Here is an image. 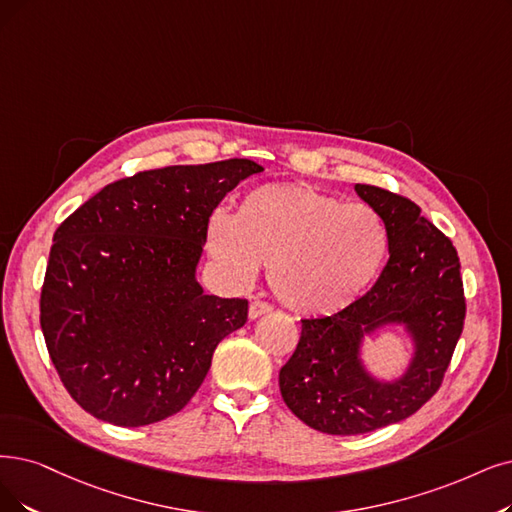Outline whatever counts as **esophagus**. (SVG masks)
I'll return each mask as SVG.
<instances>
[{
  "instance_id": "esophagus-1",
  "label": "esophagus",
  "mask_w": 512,
  "mask_h": 512,
  "mask_svg": "<svg viewBox=\"0 0 512 512\" xmlns=\"http://www.w3.org/2000/svg\"><path fill=\"white\" fill-rule=\"evenodd\" d=\"M271 311V304H267V302H262V300H252L250 302V319H258L260 315H264V313H269Z\"/></svg>"
}]
</instances>
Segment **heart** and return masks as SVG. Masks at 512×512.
I'll use <instances>...</instances> for the list:
<instances>
[{
	"label": "heart",
	"instance_id": "1",
	"mask_svg": "<svg viewBox=\"0 0 512 512\" xmlns=\"http://www.w3.org/2000/svg\"><path fill=\"white\" fill-rule=\"evenodd\" d=\"M206 248L237 285L269 264L275 296L300 317L344 311L378 277L388 237L363 203H342L309 185H262L231 216L208 220Z\"/></svg>",
	"mask_w": 512,
	"mask_h": 512
}]
</instances>
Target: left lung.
I'll return each instance as SVG.
<instances>
[{
	"label": "left lung",
	"instance_id": "left-lung-1",
	"mask_svg": "<svg viewBox=\"0 0 512 512\" xmlns=\"http://www.w3.org/2000/svg\"><path fill=\"white\" fill-rule=\"evenodd\" d=\"M357 195L384 222L388 262L372 290L344 311L302 319V334L281 367L285 405L327 435H361L416 414L443 382L464 327L458 252L414 201L372 185ZM384 324H405L415 342L406 374L384 383L364 370L360 342Z\"/></svg>",
	"mask_w": 512,
	"mask_h": 512
}]
</instances>
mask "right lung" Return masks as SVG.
<instances>
[{"label": "right lung", "instance_id": "right-lung-1", "mask_svg": "<svg viewBox=\"0 0 512 512\" xmlns=\"http://www.w3.org/2000/svg\"><path fill=\"white\" fill-rule=\"evenodd\" d=\"M250 159L168 166L111 182L54 233L39 323L56 372L88 414L145 426L178 414L248 300L195 279L212 212Z\"/></svg>", "mask_w": 512, "mask_h": 512}]
</instances>
